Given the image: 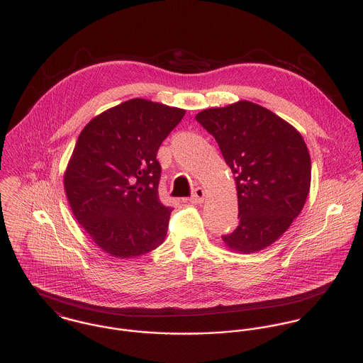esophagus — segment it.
Here are the masks:
<instances>
[{"mask_svg": "<svg viewBox=\"0 0 363 363\" xmlns=\"http://www.w3.org/2000/svg\"><path fill=\"white\" fill-rule=\"evenodd\" d=\"M204 199H206V191H204L201 187L194 189V191H193V194H191V197H190L191 203H197V204L203 203Z\"/></svg>", "mask_w": 363, "mask_h": 363, "instance_id": "1", "label": "esophagus"}]
</instances>
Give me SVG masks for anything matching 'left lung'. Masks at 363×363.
I'll return each instance as SVG.
<instances>
[{"label":"left lung","mask_w":363,"mask_h":363,"mask_svg":"<svg viewBox=\"0 0 363 363\" xmlns=\"http://www.w3.org/2000/svg\"><path fill=\"white\" fill-rule=\"evenodd\" d=\"M196 120L216 138L235 176L240 224L223 240L242 253L272 245L300 214L310 191L304 139L290 123L249 101L204 110Z\"/></svg>","instance_id":"obj_1"}]
</instances>
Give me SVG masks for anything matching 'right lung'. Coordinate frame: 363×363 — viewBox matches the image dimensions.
<instances>
[{"label":"right lung","mask_w":363,"mask_h":363,"mask_svg":"<svg viewBox=\"0 0 363 363\" xmlns=\"http://www.w3.org/2000/svg\"><path fill=\"white\" fill-rule=\"evenodd\" d=\"M186 111L133 99L89 122L65 174L72 211L90 238L116 257L157 247L172 207L159 200L157 150Z\"/></svg>","instance_id":"obj_1"}]
</instances>
